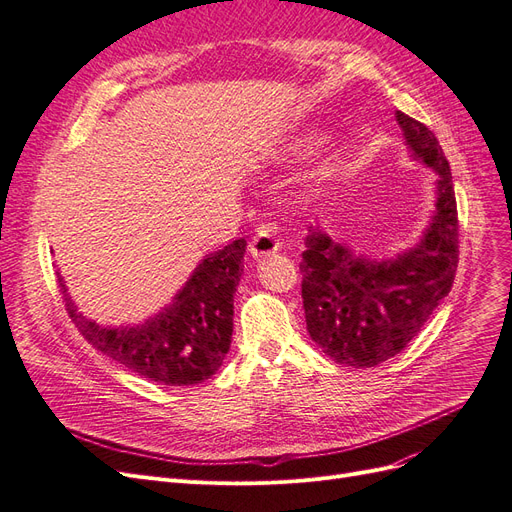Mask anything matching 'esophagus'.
<instances>
[{
    "label": "esophagus",
    "instance_id": "1",
    "mask_svg": "<svg viewBox=\"0 0 512 512\" xmlns=\"http://www.w3.org/2000/svg\"><path fill=\"white\" fill-rule=\"evenodd\" d=\"M280 250V239L273 235V230L262 226L256 230V235L250 241V252L254 258H262V256H269L273 252Z\"/></svg>",
    "mask_w": 512,
    "mask_h": 512
}]
</instances>
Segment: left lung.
<instances>
[{"label": "left lung", "mask_w": 512, "mask_h": 512, "mask_svg": "<svg viewBox=\"0 0 512 512\" xmlns=\"http://www.w3.org/2000/svg\"><path fill=\"white\" fill-rule=\"evenodd\" d=\"M414 156L438 173L433 222L414 250L386 262L354 258L309 226L299 271L307 331L339 365L374 367L404 350L451 292L459 218L451 166L425 123L397 111Z\"/></svg>", "instance_id": "left-lung-1"}]
</instances>
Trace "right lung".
Returning a JSON list of instances; mask_svg holds the SVG:
<instances>
[{
	"instance_id": "1",
	"label": "right lung",
	"mask_w": 512,
	"mask_h": 512,
	"mask_svg": "<svg viewBox=\"0 0 512 512\" xmlns=\"http://www.w3.org/2000/svg\"><path fill=\"white\" fill-rule=\"evenodd\" d=\"M245 239L209 254L177 294L173 305L134 329H100L66 309L87 342L134 374L166 386H192L220 369L232 337V301L243 273Z\"/></svg>"
}]
</instances>
